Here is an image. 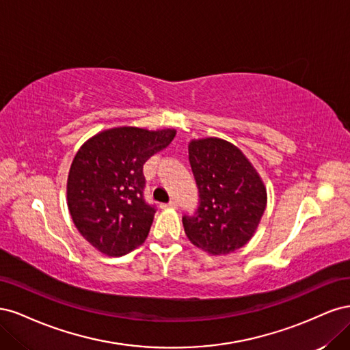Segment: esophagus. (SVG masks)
I'll use <instances>...</instances> for the list:
<instances>
[{"label":"esophagus","instance_id":"1","mask_svg":"<svg viewBox=\"0 0 350 350\" xmlns=\"http://www.w3.org/2000/svg\"><path fill=\"white\" fill-rule=\"evenodd\" d=\"M161 207H162V208H176V207H178V203H176L175 200H171L167 204H162Z\"/></svg>","mask_w":350,"mask_h":350}]
</instances>
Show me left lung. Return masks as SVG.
<instances>
[{"instance_id":"8db88e82","label":"left lung","mask_w":350,"mask_h":350,"mask_svg":"<svg viewBox=\"0 0 350 350\" xmlns=\"http://www.w3.org/2000/svg\"><path fill=\"white\" fill-rule=\"evenodd\" d=\"M188 159L198 188L196 213L183 217L188 239L213 256L239 250L267 206L258 172L237 146L216 137L189 142Z\"/></svg>"}]
</instances>
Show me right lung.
<instances>
[{
    "label": "right lung",
    "mask_w": 350,
    "mask_h": 350,
    "mask_svg": "<svg viewBox=\"0 0 350 350\" xmlns=\"http://www.w3.org/2000/svg\"><path fill=\"white\" fill-rule=\"evenodd\" d=\"M176 131L118 126L100 131L74 156L67 204L81 237L105 256L121 257L149 235L156 208L143 198V165Z\"/></svg>",
    "instance_id": "add662e5"
}]
</instances>
